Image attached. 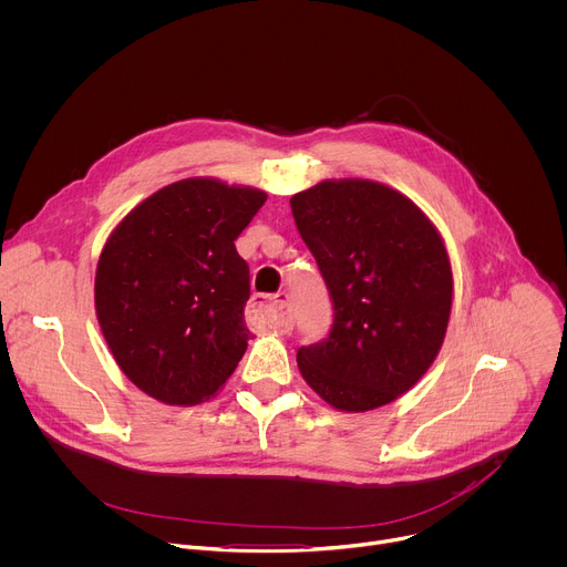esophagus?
Segmentation results:
<instances>
[{
  "mask_svg": "<svg viewBox=\"0 0 567 567\" xmlns=\"http://www.w3.org/2000/svg\"><path fill=\"white\" fill-rule=\"evenodd\" d=\"M251 318L256 322L269 324L282 333L293 329V318L289 309V293L280 291L271 298H254L251 302Z\"/></svg>",
  "mask_w": 567,
  "mask_h": 567,
  "instance_id": "obj_1",
  "label": "esophagus"
}]
</instances>
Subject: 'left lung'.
<instances>
[{
  "label": "left lung",
  "mask_w": 567,
  "mask_h": 567,
  "mask_svg": "<svg viewBox=\"0 0 567 567\" xmlns=\"http://www.w3.org/2000/svg\"><path fill=\"white\" fill-rule=\"evenodd\" d=\"M289 203L333 300L329 336L298 349L305 382L338 411L391 404L429 371L449 329L453 269L437 227L367 178L322 181Z\"/></svg>",
  "instance_id": "obj_1"
}]
</instances>
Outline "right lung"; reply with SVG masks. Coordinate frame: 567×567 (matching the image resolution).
Wrapping results in <instances>:
<instances>
[{
	"instance_id": "obj_1",
	"label": "right lung",
	"mask_w": 567,
	"mask_h": 567,
	"mask_svg": "<svg viewBox=\"0 0 567 567\" xmlns=\"http://www.w3.org/2000/svg\"><path fill=\"white\" fill-rule=\"evenodd\" d=\"M267 194L185 178L147 196L110 234L94 276L103 338L127 380L172 406L218 393L249 329V267L234 240Z\"/></svg>"
}]
</instances>
